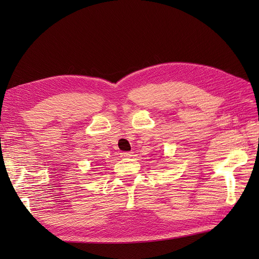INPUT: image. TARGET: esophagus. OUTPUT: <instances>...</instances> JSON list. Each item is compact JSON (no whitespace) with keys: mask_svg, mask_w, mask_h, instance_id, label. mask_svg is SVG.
<instances>
[{"mask_svg":"<svg viewBox=\"0 0 259 259\" xmlns=\"http://www.w3.org/2000/svg\"><path fill=\"white\" fill-rule=\"evenodd\" d=\"M120 155H121V157H122V158H130L131 156H133V152L124 151V152H121Z\"/></svg>","mask_w":259,"mask_h":259,"instance_id":"34e87169","label":"esophagus"}]
</instances>
